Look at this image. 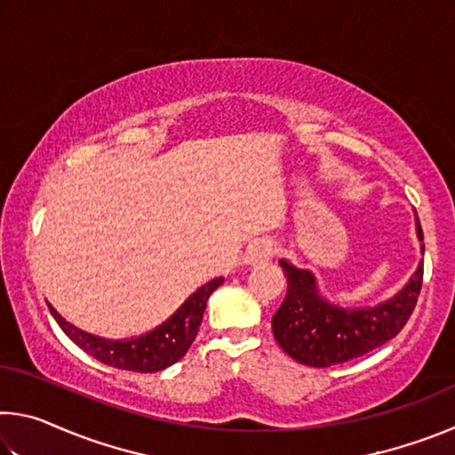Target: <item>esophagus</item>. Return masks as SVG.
Here are the masks:
<instances>
[{"label":"esophagus","instance_id":"obj_1","mask_svg":"<svg viewBox=\"0 0 455 455\" xmlns=\"http://www.w3.org/2000/svg\"><path fill=\"white\" fill-rule=\"evenodd\" d=\"M275 244L271 241H257L255 244L249 246L244 255L246 265H263L267 260H271L275 255Z\"/></svg>","mask_w":455,"mask_h":455}]
</instances>
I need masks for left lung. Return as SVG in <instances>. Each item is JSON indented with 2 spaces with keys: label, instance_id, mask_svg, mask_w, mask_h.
<instances>
[{
  "label": "left lung",
  "instance_id": "8db88e82",
  "mask_svg": "<svg viewBox=\"0 0 455 455\" xmlns=\"http://www.w3.org/2000/svg\"><path fill=\"white\" fill-rule=\"evenodd\" d=\"M418 238L423 241L419 220ZM423 249V246H421ZM287 295L273 315V333L281 349L309 367H329L381 347L405 327L418 303L423 260L405 287L389 301L363 309H343L319 295L313 273L281 260Z\"/></svg>",
  "mask_w": 455,
  "mask_h": 455
}]
</instances>
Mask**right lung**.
I'll use <instances>...</instances> for the list:
<instances>
[{
  "label": "right lung",
  "instance_id": "1",
  "mask_svg": "<svg viewBox=\"0 0 455 455\" xmlns=\"http://www.w3.org/2000/svg\"><path fill=\"white\" fill-rule=\"evenodd\" d=\"M222 283H225V279L219 276V279L203 284V287L196 289V292H192L187 301L182 303L180 309L176 311L171 319L164 321L163 325L146 335H140L136 339H122V341H112V339H102L86 333V331L68 323L50 303L48 307L61 331H64L80 349L86 351L88 355L102 361V363L110 367L126 369V371L154 373L163 371V369L171 367L176 361L184 357V353L188 351L198 333L200 321H203L206 301H209L211 292L214 289H219Z\"/></svg>",
  "mask_w": 455,
  "mask_h": 455
}]
</instances>
